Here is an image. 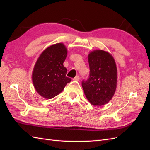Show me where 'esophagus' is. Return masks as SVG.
<instances>
[{
    "label": "esophagus",
    "instance_id": "esophagus-1",
    "mask_svg": "<svg viewBox=\"0 0 150 150\" xmlns=\"http://www.w3.org/2000/svg\"><path fill=\"white\" fill-rule=\"evenodd\" d=\"M79 79H80V77H79V75H77V76H76L75 78H73V81H79Z\"/></svg>",
    "mask_w": 150,
    "mask_h": 150
}]
</instances>
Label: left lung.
<instances>
[{
  "label": "left lung",
  "mask_w": 150,
  "mask_h": 150,
  "mask_svg": "<svg viewBox=\"0 0 150 150\" xmlns=\"http://www.w3.org/2000/svg\"><path fill=\"white\" fill-rule=\"evenodd\" d=\"M90 75L82 82L88 100L93 106L107 104L117 88V66L113 56L103 50H94L88 55Z\"/></svg>",
  "instance_id": "obj_1"
}]
</instances>
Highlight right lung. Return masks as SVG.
<instances>
[{"instance_id":"1","label":"right lung","mask_w":150,"mask_h":150,"mask_svg":"<svg viewBox=\"0 0 150 150\" xmlns=\"http://www.w3.org/2000/svg\"><path fill=\"white\" fill-rule=\"evenodd\" d=\"M64 44H53L40 54L34 66L32 81L37 93L45 98H52L61 92L71 79L66 77L63 63L67 56Z\"/></svg>"}]
</instances>
